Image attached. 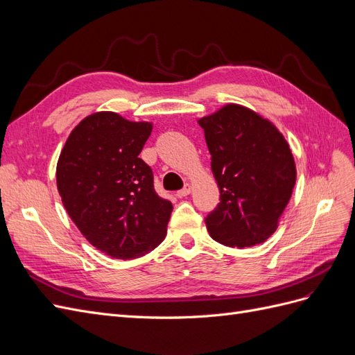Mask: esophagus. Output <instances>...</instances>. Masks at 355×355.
I'll return each instance as SVG.
<instances>
[{
    "label": "esophagus",
    "instance_id": "34e87169",
    "mask_svg": "<svg viewBox=\"0 0 355 355\" xmlns=\"http://www.w3.org/2000/svg\"><path fill=\"white\" fill-rule=\"evenodd\" d=\"M191 191H192V187L189 184H187L184 188L179 191V197H188L191 194Z\"/></svg>",
    "mask_w": 355,
    "mask_h": 355
}]
</instances>
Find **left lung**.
Listing matches in <instances>:
<instances>
[{
  "mask_svg": "<svg viewBox=\"0 0 355 355\" xmlns=\"http://www.w3.org/2000/svg\"><path fill=\"white\" fill-rule=\"evenodd\" d=\"M220 202L206 218L210 237L250 247L275 232L296 182L293 154L278 128L257 112L228 103L198 120Z\"/></svg>",
  "mask_w": 355,
  "mask_h": 355,
  "instance_id": "left-lung-1",
  "label": "left lung"
}]
</instances>
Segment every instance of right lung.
<instances>
[{
	"instance_id": "1",
	"label": "right lung",
	"mask_w": 355,
	"mask_h": 355,
	"mask_svg": "<svg viewBox=\"0 0 355 355\" xmlns=\"http://www.w3.org/2000/svg\"><path fill=\"white\" fill-rule=\"evenodd\" d=\"M153 123L111 111L85 116L63 146L56 182L69 218L114 259L141 257L164 240L173 206L158 197L153 170L139 158Z\"/></svg>"
}]
</instances>
